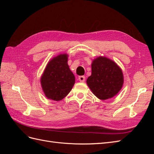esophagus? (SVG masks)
<instances>
[{
    "label": "esophagus",
    "instance_id": "1",
    "mask_svg": "<svg viewBox=\"0 0 154 154\" xmlns=\"http://www.w3.org/2000/svg\"><path fill=\"white\" fill-rule=\"evenodd\" d=\"M78 80L81 82H84L85 80V77L84 76H80L78 77Z\"/></svg>",
    "mask_w": 154,
    "mask_h": 154
}]
</instances>
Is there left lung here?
Instances as JSON below:
<instances>
[{
    "label": "left lung",
    "instance_id": "obj_1",
    "mask_svg": "<svg viewBox=\"0 0 154 154\" xmlns=\"http://www.w3.org/2000/svg\"><path fill=\"white\" fill-rule=\"evenodd\" d=\"M87 83L97 98L105 100L119 92L123 84L122 69L112 60L100 57L93 60Z\"/></svg>",
    "mask_w": 154,
    "mask_h": 154
}]
</instances>
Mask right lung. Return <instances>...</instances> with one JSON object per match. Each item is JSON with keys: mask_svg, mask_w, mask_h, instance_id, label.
Here are the masks:
<instances>
[{"mask_svg": "<svg viewBox=\"0 0 154 154\" xmlns=\"http://www.w3.org/2000/svg\"><path fill=\"white\" fill-rule=\"evenodd\" d=\"M75 83V77L67 64V54H60L51 60L46 66L41 85L45 96L60 101L64 98Z\"/></svg>", "mask_w": 154, "mask_h": 154, "instance_id": "1", "label": "right lung"}]
</instances>
